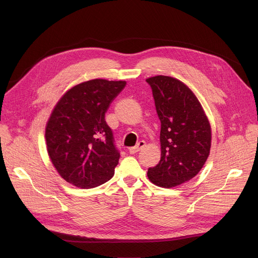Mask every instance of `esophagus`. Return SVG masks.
<instances>
[{
    "label": "esophagus",
    "mask_w": 258,
    "mask_h": 258,
    "mask_svg": "<svg viewBox=\"0 0 258 258\" xmlns=\"http://www.w3.org/2000/svg\"><path fill=\"white\" fill-rule=\"evenodd\" d=\"M144 146H145V142H144V141H140L136 146L130 148V150H128V153H130V154H132V155L136 154V153L140 152V150H142V148H143Z\"/></svg>",
    "instance_id": "34e87169"
}]
</instances>
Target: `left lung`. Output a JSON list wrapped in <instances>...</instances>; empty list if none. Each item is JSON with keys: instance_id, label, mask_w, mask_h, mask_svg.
Returning <instances> with one entry per match:
<instances>
[{"instance_id": "obj_1", "label": "left lung", "mask_w": 258, "mask_h": 258, "mask_svg": "<svg viewBox=\"0 0 258 258\" xmlns=\"http://www.w3.org/2000/svg\"><path fill=\"white\" fill-rule=\"evenodd\" d=\"M161 121V160L148 168L152 183L163 188L195 178L211 147V126L194 92L179 79L158 75L146 79Z\"/></svg>"}]
</instances>
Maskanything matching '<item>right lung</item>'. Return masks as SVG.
Masks as SVG:
<instances>
[{
  "mask_svg": "<svg viewBox=\"0 0 258 258\" xmlns=\"http://www.w3.org/2000/svg\"><path fill=\"white\" fill-rule=\"evenodd\" d=\"M126 81L92 79L67 91L46 125V143L60 177L76 187H97L114 175L120 154L105 113Z\"/></svg>",
  "mask_w": 258,
  "mask_h": 258,
  "instance_id": "obj_1",
  "label": "right lung"
}]
</instances>
